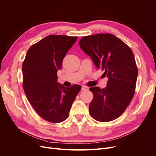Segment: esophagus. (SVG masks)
Masks as SVG:
<instances>
[{"mask_svg": "<svg viewBox=\"0 0 156 156\" xmlns=\"http://www.w3.org/2000/svg\"><path fill=\"white\" fill-rule=\"evenodd\" d=\"M89 88L87 86H82V87H81V90L82 91H87V90H88Z\"/></svg>", "mask_w": 156, "mask_h": 156, "instance_id": "obj_1", "label": "esophagus"}]
</instances>
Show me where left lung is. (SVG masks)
Wrapping results in <instances>:
<instances>
[{
  "label": "left lung",
  "instance_id": "8db88e82",
  "mask_svg": "<svg viewBox=\"0 0 156 156\" xmlns=\"http://www.w3.org/2000/svg\"><path fill=\"white\" fill-rule=\"evenodd\" d=\"M79 45L95 66L107 76V87L90 88L93 99L89 112L95 120L108 122L126 110L135 92L138 69L133 53L125 42L110 34L83 37Z\"/></svg>",
  "mask_w": 156,
  "mask_h": 156
}]
</instances>
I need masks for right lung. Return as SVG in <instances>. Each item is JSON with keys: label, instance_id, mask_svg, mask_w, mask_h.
Instances as JSON below:
<instances>
[{"label": "right lung", "instance_id": "right-lung-1", "mask_svg": "<svg viewBox=\"0 0 156 156\" xmlns=\"http://www.w3.org/2000/svg\"><path fill=\"white\" fill-rule=\"evenodd\" d=\"M77 37L48 35L30 47L23 66V87L38 115L58 123L66 119L81 87H66L57 81V72Z\"/></svg>", "mask_w": 156, "mask_h": 156}]
</instances>
